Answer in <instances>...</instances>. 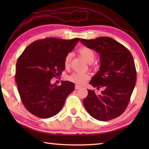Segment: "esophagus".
<instances>
[{"mask_svg": "<svg viewBox=\"0 0 149 149\" xmlns=\"http://www.w3.org/2000/svg\"><path fill=\"white\" fill-rule=\"evenodd\" d=\"M80 88H81V87L79 86V85H75V89H76V90H77V89H79Z\"/></svg>", "mask_w": 149, "mask_h": 149, "instance_id": "34e87169", "label": "esophagus"}]
</instances>
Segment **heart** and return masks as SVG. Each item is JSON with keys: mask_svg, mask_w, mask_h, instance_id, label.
Masks as SVG:
<instances>
[{"mask_svg": "<svg viewBox=\"0 0 149 149\" xmlns=\"http://www.w3.org/2000/svg\"><path fill=\"white\" fill-rule=\"evenodd\" d=\"M78 52L89 63H92L96 57V53L94 50L91 49L88 47H82L78 50ZM72 54L71 52L68 53L64 58V65L65 66H68L70 64L71 60ZM89 78V75L85 73L82 72H74L71 75H68V79L70 81L74 83L77 85H83L87 81Z\"/></svg>", "mask_w": 149, "mask_h": 149, "instance_id": "b5f03b06", "label": "heart"}]
</instances>
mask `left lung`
<instances>
[{
	"label": "left lung",
	"instance_id": "left-lung-1",
	"mask_svg": "<svg viewBox=\"0 0 149 149\" xmlns=\"http://www.w3.org/2000/svg\"><path fill=\"white\" fill-rule=\"evenodd\" d=\"M81 43L100 54V68L89 84L101 94L88 89L84 105L95 119L108 121L123 114L130 101L136 82L135 65L127 48L108 37L81 39Z\"/></svg>",
	"mask_w": 149,
	"mask_h": 149
}]
</instances>
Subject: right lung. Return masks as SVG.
Returning a JSON list of instances; mask_svg holds the SVG:
<instances>
[{
  "mask_svg": "<svg viewBox=\"0 0 149 149\" xmlns=\"http://www.w3.org/2000/svg\"><path fill=\"white\" fill-rule=\"evenodd\" d=\"M80 39L70 40L48 37L27 46L17 59L15 79L25 108L41 118L54 116L64 106L75 85L62 81L52 85L50 80L65 69L64 58Z\"/></svg>",
  "mask_w": 149,
  "mask_h": 149,
  "instance_id": "1",
  "label": "right lung"
}]
</instances>
